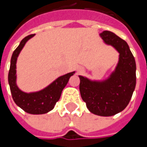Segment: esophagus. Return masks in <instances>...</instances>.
Here are the masks:
<instances>
[{"instance_id": "obj_1", "label": "esophagus", "mask_w": 147, "mask_h": 147, "mask_svg": "<svg viewBox=\"0 0 147 147\" xmlns=\"http://www.w3.org/2000/svg\"><path fill=\"white\" fill-rule=\"evenodd\" d=\"M78 74H82V72H83V68H82V67H78Z\"/></svg>"}]
</instances>
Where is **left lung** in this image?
I'll return each mask as SVG.
<instances>
[{
	"label": "left lung",
	"instance_id": "1",
	"mask_svg": "<svg viewBox=\"0 0 147 147\" xmlns=\"http://www.w3.org/2000/svg\"><path fill=\"white\" fill-rule=\"evenodd\" d=\"M100 36L105 43L119 53V63L109 78L92 81L79 76V91L90 112L100 116H112L123 110L132 98L136 87V62L127 43L110 31Z\"/></svg>",
	"mask_w": 147,
	"mask_h": 147
}]
</instances>
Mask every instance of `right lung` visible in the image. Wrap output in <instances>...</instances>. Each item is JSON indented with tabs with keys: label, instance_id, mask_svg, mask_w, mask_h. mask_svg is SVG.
I'll list each match as a JSON object with an SVG mask.
<instances>
[{
	"label": "right lung",
	"instance_id": "1",
	"mask_svg": "<svg viewBox=\"0 0 147 147\" xmlns=\"http://www.w3.org/2000/svg\"><path fill=\"white\" fill-rule=\"evenodd\" d=\"M33 36L34 34H31L24 37L20 42L19 47L14 50L10 60L8 81L12 97L15 104L28 114L42 115L53 109L55 105L60 98L63 89L69 82V78L74 75V72L59 77L48 87L39 92L31 93L22 92L16 85V61L25 43Z\"/></svg>",
	"mask_w": 147,
	"mask_h": 147
}]
</instances>
